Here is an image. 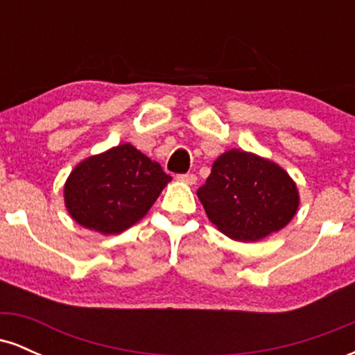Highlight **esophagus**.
Here are the masks:
<instances>
[{"instance_id":"34e87169","label":"esophagus","mask_w":355,"mask_h":355,"mask_svg":"<svg viewBox=\"0 0 355 355\" xmlns=\"http://www.w3.org/2000/svg\"><path fill=\"white\" fill-rule=\"evenodd\" d=\"M177 178L180 182L189 183V185H195V183H197V175H193V173H182V175H178Z\"/></svg>"}]
</instances>
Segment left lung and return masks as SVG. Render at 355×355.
Segmentation results:
<instances>
[{
	"label": "left lung",
	"instance_id": "obj_1",
	"mask_svg": "<svg viewBox=\"0 0 355 355\" xmlns=\"http://www.w3.org/2000/svg\"><path fill=\"white\" fill-rule=\"evenodd\" d=\"M197 195L210 222L240 242H257L284 229L299 207L288 173L242 150L220 155Z\"/></svg>",
	"mask_w": 355,
	"mask_h": 355
}]
</instances>
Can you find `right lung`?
I'll return each mask as SVG.
<instances>
[{
  "label": "right lung",
  "instance_id": "right-lung-1",
  "mask_svg": "<svg viewBox=\"0 0 355 355\" xmlns=\"http://www.w3.org/2000/svg\"><path fill=\"white\" fill-rule=\"evenodd\" d=\"M170 180L135 146L118 145L75 166L64 183V203L85 229L120 234L145 217Z\"/></svg>",
  "mask_w": 355,
  "mask_h": 355
}]
</instances>
